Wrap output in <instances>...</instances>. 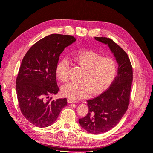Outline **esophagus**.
<instances>
[{"label":"esophagus","instance_id":"1","mask_svg":"<svg viewBox=\"0 0 153 153\" xmlns=\"http://www.w3.org/2000/svg\"><path fill=\"white\" fill-rule=\"evenodd\" d=\"M68 103H76V101L75 100H73L71 99H68Z\"/></svg>","mask_w":153,"mask_h":153}]
</instances>
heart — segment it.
<instances>
[{"mask_svg": "<svg viewBox=\"0 0 153 153\" xmlns=\"http://www.w3.org/2000/svg\"><path fill=\"white\" fill-rule=\"evenodd\" d=\"M75 61L84 69L80 83L70 82L61 87L64 96L73 100L84 98L91 93H102L112 84L117 72V62L111 57H103L92 51H83L73 57ZM69 62L62 59L57 63L55 75L59 80L67 82L69 79Z\"/></svg>", "mask_w": 153, "mask_h": 153, "instance_id": "b5f03b06", "label": "heart"}]
</instances>
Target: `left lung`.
<instances>
[{"mask_svg": "<svg viewBox=\"0 0 153 153\" xmlns=\"http://www.w3.org/2000/svg\"><path fill=\"white\" fill-rule=\"evenodd\" d=\"M96 41L107 45L118 64L117 74L103 93L87 101L89 112L79 119L85 131L96 135L110 130L119 123L128 108L133 80L132 66L127 53L110 38L96 37Z\"/></svg>", "mask_w": 153, "mask_h": 153, "instance_id": "1", "label": "left lung"}]
</instances>
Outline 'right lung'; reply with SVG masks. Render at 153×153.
Masks as SVG:
<instances>
[{
    "instance_id": "1",
    "label": "right lung",
    "mask_w": 153,
    "mask_h": 153,
    "mask_svg": "<svg viewBox=\"0 0 153 153\" xmlns=\"http://www.w3.org/2000/svg\"><path fill=\"white\" fill-rule=\"evenodd\" d=\"M72 36L50 34L30 47L22 60L16 81L19 106L25 119L39 128L48 127L67 106L66 98L53 100L59 91L55 68L64 48L75 42Z\"/></svg>"
}]
</instances>
